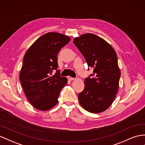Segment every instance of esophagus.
<instances>
[{"instance_id": "1", "label": "esophagus", "mask_w": 145, "mask_h": 145, "mask_svg": "<svg viewBox=\"0 0 145 145\" xmlns=\"http://www.w3.org/2000/svg\"><path fill=\"white\" fill-rule=\"evenodd\" d=\"M67 78H68V80H73L75 79V78L72 77H70V76H68Z\"/></svg>"}]
</instances>
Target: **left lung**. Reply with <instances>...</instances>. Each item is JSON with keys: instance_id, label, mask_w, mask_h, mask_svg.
<instances>
[{"instance_id": "8db88e82", "label": "left lung", "mask_w": 145, "mask_h": 145, "mask_svg": "<svg viewBox=\"0 0 145 145\" xmlns=\"http://www.w3.org/2000/svg\"><path fill=\"white\" fill-rule=\"evenodd\" d=\"M73 42L88 66L93 68V73L85 79L84 90L78 95L79 103L89 112H103L110 106L119 87L121 72L116 52L95 34L82 35Z\"/></svg>"}]
</instances>
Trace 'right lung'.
<instances>
[{
	"instance_id": "1",
	"label": "right lung",
	"mask_w": 145,
	"mask_h": 145,
	"mask_svg": "<svg viewBox=\"0 0 145 145\" xmlns=\"http://www.w3.org/2000/svg\"><path fill=\"white\" fill-rule=\"evenodd\" d=\"M71 38L57 32L42 35L27 50L19 79L27 99L39 110L46 111L58 103L67 79L57 69V54ZM54 70L56 72L54 75Z\"/></svg>"
}]
</instances>
